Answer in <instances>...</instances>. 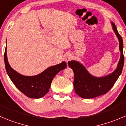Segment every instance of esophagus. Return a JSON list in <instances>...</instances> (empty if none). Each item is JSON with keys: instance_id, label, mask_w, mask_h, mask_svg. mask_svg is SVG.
Returning a JSON list of instances; mask_svg holds the SVG:
<instances>
[{"instance_id": "34e87169", "label": "esophagus", "mask_w": 126, "mask_h": 126, "mask_svg": "<svg viewBox=\"0 0 126 126\" xmlns=\"http://www.w3.org/2000/svg\"><path fill=\"white\" fill-rule=\"evenodd\" d=\"M72 58H73V57L71 54H66L64 55V60L66 62H68L69 60H71Z\"/></svg>"}]
</instances>
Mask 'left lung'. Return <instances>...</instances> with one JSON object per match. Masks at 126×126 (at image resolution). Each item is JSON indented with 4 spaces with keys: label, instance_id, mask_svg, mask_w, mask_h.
Here are the masks:
<instances>
[{
    "label": "left lung",
    "instance_id": "left-lung-1",
    "mask_svg": "<svg viewBox=\"0 0 126 126\" xmlns=\"http://www.w3.org/2000/svg\"><path fill=\"white\" fill-rule=\"evenodd\" d=\"M111 25L119 42L121 57L117 68L114 71L105 76L97 78L91 75L84 65L74 60L68 62V65L73 70L74 74V85L75 92L84 98H92L104 95L108 92L121 74L124 63L123 55V41L118 33L114 23Z\"/></svg>",
    "mask_w": 126,
    "mask_h": 126
}]
</instances>
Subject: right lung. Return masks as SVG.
Listing matches in <instances>:
<instances>
[{
  "label": "right lung",
  "mask_w": 126,
  "mask_h": 126,
  "mask_svg": "<svg viewBox=\"0 0 126 126\" xmlns=\"http://www.w3.org/2000/svg\"><path fill=\"white\" fill-rule=\"evenodd\" d=\"M4 62L7 73L12 82L26 96L31 98H40L46 95L49 91L53 78L66 67V63L63 62L57 65L49 67L36 76H23L15 71L8 63L7 47L5 50Z\"/></svg>",
  "instance_id": "right-lung-1"
}]
</instances>
